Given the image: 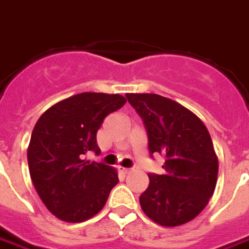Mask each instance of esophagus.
I'll return each mask as SVG.
<instances>
[{
    "label": "esophagus",
    "mask_w": 249,
    "mask_h": 249,
    "mask_svg": "<svg viewBox=\"0 0 249 249\" xmlns=\"http://www.w3.org/2000/svg\"><path fill=\"white\" fill-rule=\"evenodd\" d=\"M119 170H120V173L125 174V175H126V174H130L132 171H133L132 168H125V167H119Z\"/></svg>",
    "instance_id": "esophagus-1"
}]
</instances>
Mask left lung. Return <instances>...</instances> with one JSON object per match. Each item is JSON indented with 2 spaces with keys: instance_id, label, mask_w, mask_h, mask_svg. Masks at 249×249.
<instances>
[{
  "instance_id": "left-lung-1",
  "label": "left lung",
  "mask_w": 249,
  "mask_h": 249,
  "mask_svg": "<svg viewBox=\"0 0 249 249\" xmlns=\"http://www.w3.org/2000/svg\"><path fill=\"white\" fill-rule=\"evenodd\" d=\"M144 121L151 154L166 158L164 174H149L140 196L142 212L161 227H179L209 203L217 183L218 158L209 130L187 107L159 94L128 93Z\"/></svg>"
}]
</instances>
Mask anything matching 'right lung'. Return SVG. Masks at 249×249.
I'll return each instance as SVG.
<instances>
[{
    "mask_svg": "<svg viewBox=\"0 0 249 249\" xmlns=\"http://www.w3.org/2000/svg\"><path fill=\"white\" fill-rule=\"evenodd\" d=\"M125 102L120 94L81 93L59 101L37 120L28 145L29 174L40 199L59 220L94 217L117 185L116 168L82 158L89 151L100 154L97 130Z\"/></svg>",
    "mask_w": 249,
    "mask_h": 249,
    "instance_id": "add662e5",
    "label": "right lung"
}]
</instances>
